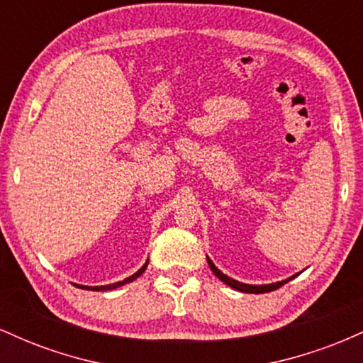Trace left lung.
Here are the masks:
<instances>
[{"mask_svg":"<svg viewBox=\"0 0 363 363\" xmlns=\"http://www.w3.org/2000/svg\"><path fill=\"white\" fill-rule=\"evenodd\" d=\"M206 259H208V264H210V268H211V272L215 273V277H218L220 280H222L225 285H228V286H232V289H235V290H239V291H244V294H266V291H273V290H277V289H280L281 285H285L286 281H290L291 278H295L297 277V274H294V277H290V278H286V280H281V281H274V283H268V285H249V283H242V281H237V280H234V278H230V277H227V274L225 273H222L220 272L218 268H216V266L213 264V261L210 259V257L206 256Z\"/></svg>","mask_w":363,"mask_h":363,"instance_id":"obj_1","label":"left lung"}]
</instances>
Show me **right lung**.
<instances>
[{
	"label": "right lung",
	"instance_id": "right-lung-1",
	"mask_svg": "<svg viewBox=\"0 0 363 363\" xmlns=\"http://www.w3.org/2000/svg\"><path fill=\"white\" fill-rule=\"evenodd\" d=\"M147 266H148V261L145 262L143 266H141V268L138 269V272H136L135 274H131V277H128V278H124L123 281H116V283H111V285H101V286H89V285H77V283H74V285L77 286H80V289H83V290H94V291H106V290H116V289H119V286H123V285H126V283H131V281H135L136 278L138 277H141V274H143V272L145 269H147Z\"/></svg>",
	"mask_w": 363,
	"mask_h": 363
}]
</instances>
